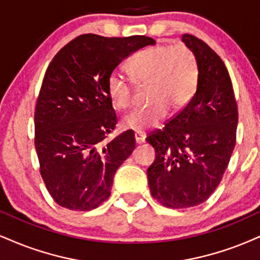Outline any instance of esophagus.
Segmentation results:
<instances>
[{
	"mask_svg": "<svg viewBox=\"0 0 260 260\" xmlns=\"http://www.w3.org/2000/svg\"><path fill=\"white\" fill-rule=\"evenodd\" d=\"M145 139H146V136L143 133H135V141H136L137 145H141V143L145 142Z\"/></svg>",
	"mask_w": 260,
	"mask_h": 260,
	"instance_id": "obj_1",
	"label": "esophagus"
}]
</instances>
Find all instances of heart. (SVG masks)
I'll return each mask as SVG.
<instances>
[{
    "label": "heart",
    "instance_id": "1",
    "mask_svg": "<svg viewBox=\"0 0 260 260\" xmlns=\"http://www.w3.org/2000/svg\"><path fill=\"white\" fill-rule=\"evenodd\" d=\"M127 71L137 85H148L150 105L135 108L121 120L124 129L145 133L165 119L169 108L179 111L193 98L199 79L197 57L185 44L146 48L137 53L127 65ZM107 90L115 108L125 110L134 101L130 82L118 73H112Z\"/></svg>",
    "mask_w": 260,
    "mask_h": 260
}]
</instances>
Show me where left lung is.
<instances>
[{
  "mask_svg": "<svg viewBox=\"0 0 260 260\" xmlns=\"http://www.w3.org/2000/svg\"><path fill=\"white\" fill-rule=\"evenodd\" d=\"M182 42L197 57V91L164 129L147 137L156 158L147 170L150 193L171 208L206 201L219 184L235 147L238 106L222 59L191 35Z\"/></svg>",
  "mask_w": 260,
  "mask_h": 260,
  "instance_id": "obj_1",
  "label": "left lung"
}]
</instances>
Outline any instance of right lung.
<instances>
[{
	"label": "right lung",
	"mask_w": 260,
	"mask_h": 260,
	"mask_svg": "<svg viewBox=\"0 0 260 260\" xmlns=\"http://www.w3.org/2000/svg\"><path fill=\"white\" fill-rule=\"evenodd\" d=\"M154 44L146 36L82 35L48 66L35 112V147L42 178L61 207L89 211L111 195L135 136L125 131L105 141L117 124L108 78L124 59Z\"/></svg>",
	"instance_id": "right-lung-1"
}]
</instances>
